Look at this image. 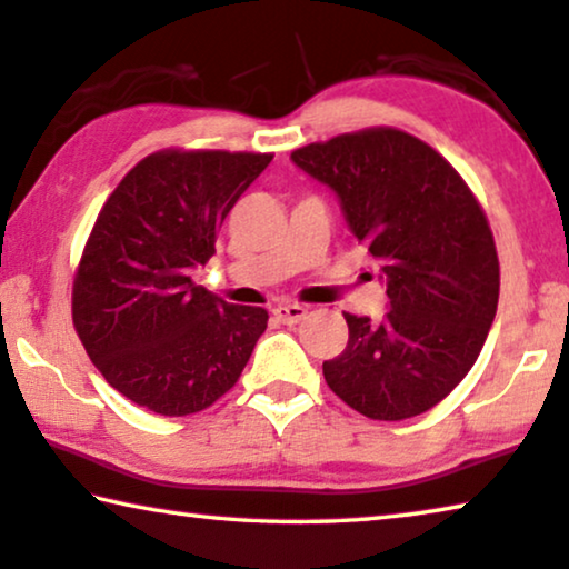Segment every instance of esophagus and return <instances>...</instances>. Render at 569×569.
I'll return each instance as SVG.
<instances>
[{"label":"esophagus","instance_id":"34e87169","mask_svg":"<svg viewBox=\"0 0 569 569\" xmlns=\"http://www.w3.org/2000/svg\"><path fill=\"white\" fill-rule=\"evenodd\" d=\"M274 318L279 322H284V326H297V322L308 318V310L302 308V305H295V302H282L274 308Z\"/></svg>","mask_w":569,"mask_h":569}]
</instances>
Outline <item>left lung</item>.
Returning <instances> with one entry per match:
<instances>
[{"label":"left lung","instance_id":"obj_1","mask_svg":"<svg viewBox=\"0 0 569 569\" xmlns=\"http://www.w3.org/2000/svg\"><path fill=\"white\" fill-rule=\"evenodd\" d=\"M292 162L333 190L389 297L379 322L343 312L348 346L322 363L328 387L371 419L427 412L470 371L496 318L498 257L478 200L399 129L308 144Z\"/></svg>","mask_w":569,"mask_h":569}]
</instances>
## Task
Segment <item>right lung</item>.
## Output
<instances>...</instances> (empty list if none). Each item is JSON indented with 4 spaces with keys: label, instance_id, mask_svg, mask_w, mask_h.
Wrapping results in <instances>:
<instances>
[{
    "label": "right lung",
    "instance_id": "add662e5",
    "mask_svg": "<svg viewBox=\"0 0 569 569\" xmlns=\"http://www.w3.org/2000/svg\"><path fill=\"white\" fill-rule=\"evenodd\" d=\"M272 154L157 152L101 208L73 282V326L113 389L154 415L211 407L243 371L264 308L193 282L218 231Z\"/></svg>",
    "mask_w": 569,
    "mask_h": 569
}]
</instances>
